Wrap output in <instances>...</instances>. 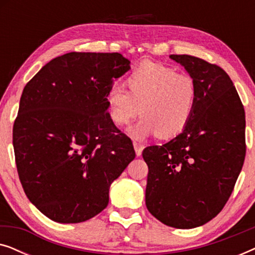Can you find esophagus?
Masks as SVG:
<instances>
[{
    "instance_id": "obj_1",
    "label": "esophagus",
    "mask_w": 255,
    "mask_h": 255,
    "mask_svg": "<svg viewBox=\"0 0 255 255\" xmlns=\"http://www.w3.org/2000/svg\"><path fill=\"white\" fill-rule=\"evenodd\" d=\"M133 147H134V151H135V154H137V156H140L142 149H144V145L139 144V142H133Z\"/></svg>"
}]
</instances>
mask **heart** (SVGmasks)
<instances>
[{"label": "heart", "mask_w": 255, "mask_h": 255, "mask_svg": "<svg viewBox=\"0 0 255 255\" xmlns=\"http://www.w3.org/2000/svg\"><path fill=\"white\" fill-rule=\"evenodd\" d=\"M125 86H111L107 93L110 120L117 127L130 124L134 140L156 134L161 139L180 135L193 120L197 104V87L189 75L179 74L168 66L144 61L128 73Z\"/></svg>", "instance_id": "obj_1"}]
</instances>
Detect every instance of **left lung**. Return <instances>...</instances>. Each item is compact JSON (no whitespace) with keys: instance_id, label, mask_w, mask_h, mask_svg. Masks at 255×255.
Returning a JSON list of instances; mask_svg holds the SVG:
<instances>
[{"instance_id":"1","label":"left lung","mask_w":255,"mask_h":255,"mask_svg":"<svg viewBox=\"0 0 255 255\" xmlns=\"http://www.w3.org/2000/svg\"><path fill=\"white\" fill-rule=\"evenodd\" d=\"M169 58L196 83V110L180 135L142 151L145 202L163 224L194 229L215 218L231 196L246 154L245 110L219 66L188 54Z\"/></svg>"}]
</instances>
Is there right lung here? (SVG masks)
I'll list each match as a JSON object with an SVG mask.
<instances>
[{
	"label": "right lung",
	"mask_w": 255,
	"mask_h": 255,
	"mask_svg": "<svg viewBox=\"0 0 255 255\" xmlns=\"http://www.w3.org/2000/svg\"><path fill=\"white\" fill-rule=\"evenodd\" d=\"M128 69L121 53L71 52L24 87L12 130L17 172L31 203L52 221L81 223L100 214L111 183L134 159L106 101Z\"/></svg>",
	"instance_id": "obj_1"
}]
</instances>
